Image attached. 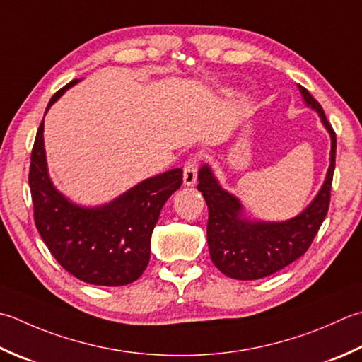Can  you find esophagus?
<instances>
[{"label": "esophagus", "instance_id": "esophagus-1", "mask_svg": "<svg viewBox=\"0 0 362 362\" xmlns=\"http://www.w3.org/2000/svg\"><path fill=\"white\" fill-rule=\"evenodd\" d=\"M196 177H197V163L196 158H191L187 161L185 168H183V183L187 187H193L196 183Z\"/></svg>", "mask_w": 362, "mask_h": 362}]
</instances>
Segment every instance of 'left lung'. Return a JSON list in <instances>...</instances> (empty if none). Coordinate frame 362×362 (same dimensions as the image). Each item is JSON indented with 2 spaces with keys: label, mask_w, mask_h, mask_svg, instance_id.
Returning <instances> with one entry per match:
<instances>
[{
  "label": "left lung",
  "mask_w": 362,
  "mask_h": 362,
  "mask_svg": "<svg viewBox=\"0 0 362 362\" xmlns=\"http://www.w3.org/2000/svg\"><path fill=\"white\" fill-rule=\"evenodd\" d=\"M298 89L304 103L317 112L331 138L327 177L306 209L286 221L251 219L245 215L242 201L221 187L209 163H204L197 173V189L209 207L207 242L210 257L218 270L232 279H262L292 264L308 251L328 214L336 166V133L320 103L300 84Z\"/></svg>",
  "instance_id": "obj_1"
}]
</instances>
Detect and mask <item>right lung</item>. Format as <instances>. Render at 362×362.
Instances as JSON below:
<instances>
[{"instance_id": "obj_1", "label": "right lung", "mask_w": 362, "mask_h": 362, "mask_svg": "<svg viewBox=\"0 0 362 362\" xmlns=\"http://www.w3.org/2000/svg\"><path fill=\"white\" fill-rule=\"evenodd\" d=\"M78 81L56 92L45 115ZM182 174L175 168L153 175L102 205L75 204L49 179L42 120L30 166L35 228L59 265L75 278L94 286H127L148 265L153 228L163 205L180 188Z\"/></svg>"}]
</instances>
